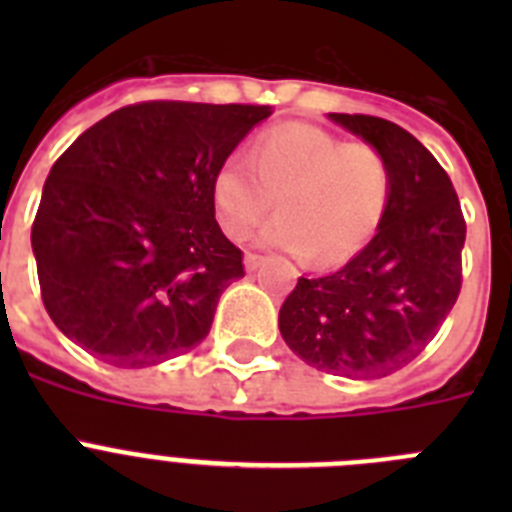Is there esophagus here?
I'll return each mask as SVG.
<instances>
[{"instance_id":"esophagus-1","label":"esophagus","mask_w":512,"mask_h":512,"mask_svg":"<svg viewBox=\"0 0 512 512\" xmlns=\"http://www.w3.org/2000/svg\"><path fill=\"white\" fill-rule=\"evenodd\" d=\"M264 256H259V253H246V256H243V264H246V271H256L259 269L261 264H264Z\"/></svg>"}]
</instances>
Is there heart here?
I'll return each mask as SVG.
<instances>
[{
    "label": "heart",
    "mask_w": 512,
    "mask_h": 512,
    "mask_svg": "<svg viewBox=\"0 0 512 512\" xmlns=\"http://www.w3.org/2000/svg\"><path fill=\"white\" fill-rule=\"evenodd\" d=\"M210 192L217 223L233 241L246 238L277 197L279 215L256 243L330 266L351 259L379 228L392 197V166L372 143L284 122L256 135L248 158H225Z\"/></svg>",
    "instance_id": "heart-1"
}]
</instances>
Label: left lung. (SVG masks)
<instances>
[{"label":"left lung","mask_w":512,"mask_h":512,"mask_svg":"<svg viewBox=\"0 0 512 512\" xmlns=\"http://www.w3.org/2000/svg\"><path fill=\"white\" fill-rule=\"evenodd\" d=\"M392 166V197L377 233L343 269L297 279L279 330L305 364L348 379H377L415 359L461 289L467 223L449 174L400 125L330 112Z\"/></svg>","instance_id":"obj_1"}]
</instances>
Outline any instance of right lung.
Returning <instances> with one entry per match:
<instances>
[{"label":"right lung","mask_w":512,"mask_h":512,"mask_svg":"<svg viewBox=\"0 0 512 512\" xmlns=\"http://www.w3.org/2000/svg\"><path fill=\"white\" fill-rule=\"evenodd\" d=\"M266 104L140 102L79 135L35 215L43 305L63 336L120 369L187 354L210 333L243 253L220 230L212 174Z\"/></svg>","instance_id":"obj_1"}]
</instances>
